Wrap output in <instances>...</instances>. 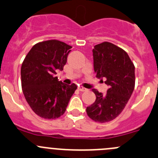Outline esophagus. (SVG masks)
I'll list each match as a JSON object with an SVG mask.
<instances>
[{"label":"esophagus","mask_w":158,"mask_h":158,"mask_svg":"<svg viewBox=\"0 0 158 158\" xmlns=\"http://www.w3.org/2000/svg\"><path fill=\"white\" fill-rule=\"evenodd\" d=\"M78 89H79V91H81V92H85V91H87V89L84 88L83 86H79V87H78Z\"/></svg>","instance_id":"esophagus-1"}]
</instances>
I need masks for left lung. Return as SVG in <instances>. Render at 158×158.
<instances>
[{
  "label": "left lung",
  "instance_id": "obj_1",
  "mask_svg": "<svg viewBox=\"0 0 158 158\" xmlns=\"http://www.w3.org/2000/svg\"><path fill=\"white\" fill-rule=\"evenodd\" d=\"M93 66L96 78L106 79L110 88L105 95L93 89L96 101L87 106L89 117L99 123L114 120L121 113L135 86V67L127 53L108 42L95 45Z\"/></svg>",
  "mask_w": 158,
  "mask_h": 158
}]
</instances>
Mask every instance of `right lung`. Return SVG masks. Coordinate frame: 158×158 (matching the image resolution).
<instances>
[{
	"instance_id": "obj_1",
	"label": "right lung",
	"mask_w": 158,
	"mask_h": 158,
	"mask_svg": "<svg viewBox=\"0 0 158 158\" xmlns=\"http://www.w3.org/2000/svg\"><path fill=\"white\" fill-rule=\"evenodd\" d=\"M70 48L59 40L39 42L32 47L21 65V87L26 101L44 119L63 115L77 89L75 83L66 85L55 76L56 71L63 70Z\"/></svg>"
}]
</instances>
